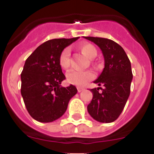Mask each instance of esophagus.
<instances>
[{
	"label": "esophagus",
	"instance_id": "obj_1",
	"mask_svg": "<svg viewBox=\"0 0 154 154\" xmlns=\"http://www.w3.org/2000/svg\"><path fill=\"white\" fill-rule=\"evenodd\" d=\"M77 89H78V92H82V91H83L85 89H84V88H82V87H77Z\"/></svg>",
	"mask_w": 154,
	"mask_h": 154
}]
</instances>
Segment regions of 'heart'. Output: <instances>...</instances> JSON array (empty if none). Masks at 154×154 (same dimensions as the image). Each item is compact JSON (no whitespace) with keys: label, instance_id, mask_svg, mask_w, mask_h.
Returning <instances> with one entry per match:
<instances>
[{"label":"heart","instance_id":"obj_1","mask_svg":"<svg viewBox=\"0 0 154 154\" xmlns=\"http://www.w3.org/2000/svg\"><path fill=\"white\" fill-rule=\"evenodd\" d=\"M80 51L83 53L85 56L90 59L96 58L97 55V50L96 47L89 43H82L79 45ZM70 49L66 48H64L60 53L58 62L61 67L66 69L70 65ZM94 77V74L90 70H79V69H72L69 71L67 75V79L69 82L73 85L82 86L84 85L87 82L90 81Z\"/></svg>","mask_w":154,"mask_h":154}]
</instances>
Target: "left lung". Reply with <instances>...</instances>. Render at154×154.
<instances>
[{
    "label": "left lung",
    "instance_id": "obj_1",
    "mask_svg": "<svg viewBox=\"0 0 154 154\" xmlns=\"http://www.w3.org/2000/svg\"><path fill=\"white\" fill-rule=\"evenodd\" d=\"M95 43L101 49L104 57L105 66L100 75L94 83L103 85L90 89L92 92L91 103L87 109L89 115L100 123H112L123 112L130 93L133 79L131 63L123 48L108 38L84 37Z\"/></svg>",
    "mask_w": 154,
    "mask_h": 154
}]
</instances>
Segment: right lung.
Returning a JSON list of instances; mask_svg holds the SVG:
<instances>
[{
    "label": "right lung",
    "instance_id": "right-lung-1",
    "mask_svg": "<svg viewBox=\"0 0 154 154\" xmlns=\"http://www.w3.org/2000/svg\"><path fill=\"white\" fill-rule=\"evenodd\" d=\"M79 38L47 41L25 61L21 74V93L28 113L35 120L50 123L60 118L77 93L75 85H61L65 76L58 58L62 50Z\"/></svg>",
    "mask_w": 154,
    "mask_h": 154
}]
</instances>
